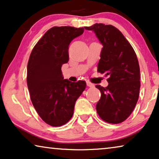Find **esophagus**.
I'll list each match as a JSON object with an SVG mask.
<instances>
[{"mask_svg": "<svg viewBox=\"0 0 159 159\" xmlns=\"http://www.w3.org/2000/svg\"><path fill=\"white\" fill-rule=\"evenodd\" d=\"M87 85L88 87H90V88H93V87H94V84L93 83H91L90 82H87Z\"/></svg>", "mask_w": 159, "mask_h": 159, "instance_id": "obj_1", "label": "esophagus"}]
</instances>
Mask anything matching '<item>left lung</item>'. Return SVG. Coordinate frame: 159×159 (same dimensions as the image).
<instances>
[{
  "instance_id": "left-lung-1",
  "label": "left lung",
  "mask_w": 159,
  "mask_h": 159,
  "mask_svg": "<svg viewBox=\"0 0 159 159\" xmlns=\"http://www.w3.org/2000/svg\"><path fill=\"white\" fill-rule=\"evenodd\" d=\"M84 29L94 32L103 45L98 71L108 76L106 88L95 86L101 93L97 112L106 122L121 123L133 111L139 98L140 76L136 53L114 26L95 23Z\"/></svg>"
}]
</instances>
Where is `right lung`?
<instances>
[{"instance_id":"obj_1","label":"right lung","mask_w":159,"mask_h":159,"mask_svg":"<svg viewBox=\"0 0 159 159\" xmlns=\"http://www.w3.org/2000/svg\"><path fill=\"white\" fill-rule=\"evenodd\" d=\"M84 28L53 27L34 45L27 64V82L30 98L40 118L53 127L70 120L86 82H71L63 77L61 66L69 61V45Z\"/></svg>"}]
</instances>
